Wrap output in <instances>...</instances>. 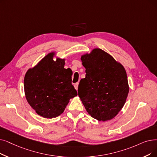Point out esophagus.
I'll use <instances>...</instances> for the list:
<instances>
[{"label":"esophagus","mask_w":157,"mask_h":157,"mask_svg":"<svg viewBox=\"0 0 157 157\" xmlns=\"http://www.w3.org/2000/svg\"><path fill=\"white\" fill-rule=\"evenodd\" d=\"M78 85H79V83H76L74 84V88H76V90H78Z\"/></svg>","instance_id":"34e87169"}]
</instances>
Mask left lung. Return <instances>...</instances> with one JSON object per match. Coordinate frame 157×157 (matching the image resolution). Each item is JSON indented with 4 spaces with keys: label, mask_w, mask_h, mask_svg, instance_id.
<instances>
[{
    "label": "left lung",
    "mask_w": 157,
    "mask_h": 157,
    "mask_svg": "<svg viewBox=\"0 0 157 157\" xmlns=\"http://www.w3.org/2000/svg\"><path fill=\"white\" fill-rule=\"evenodd\" d=\"M81 59L86 75L78 92L86 110L99 121L113 119L124 105L129 92L124 67L101 49H94Z\"/></svg>",
    "instance_id": "obj_1"
}]
</instances>
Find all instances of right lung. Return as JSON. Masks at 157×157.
<instances>
[{"mask_svg": "<svg viewBox=\"0 0 157 157\" xmlns=\"http://www.w3.org/2000/svg\"><path fill=\"white\" fill-rule=\"evenodd\" d=\"M53 56L54 52L47 54L24 78L28 103L38 115L49 119L62 113L70 99L78 95L72 85V72L64 68L65 59L54 62Z\"/></svg>", "mask_w": 157, "mask_h": 157, "instance_id": "add662e5", "label": "right lung"}]
</instances>
